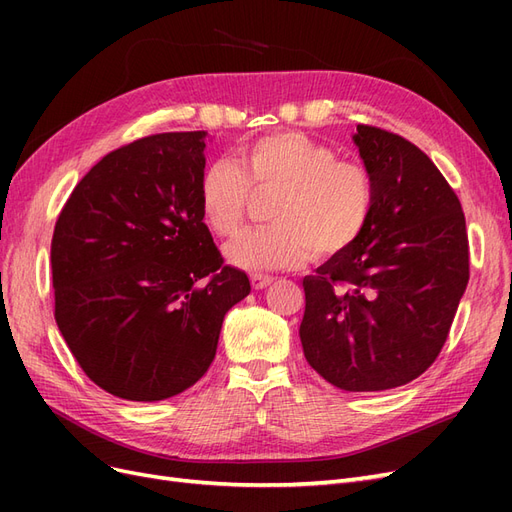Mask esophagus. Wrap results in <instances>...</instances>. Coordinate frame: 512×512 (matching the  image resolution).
<instances>
[{
	"mask_svg": "<svg viewBox=\"0 0 512 512\" xmlns=\"http://www.w3.org/2000/svg\"><path fill=\"white\" fill-rule=\"evenodd\" d=\"M250 282H252V286H254L256 290H262V288H267V286L273 282V277H271V275H265V273H252V275H250Z\"/></svg>",
	"mask_w": 512,
	"mask_h": 512,
	"instance_id": "34e87169",
	"label": "esophagus"
}]
</instances>
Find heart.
Masks as SVG:
<instances>
[{
  "mask_svg": "<svg viewBox=\"0 0 512 512\" xmlns=\"http://www.w3.org/2000/svg\"><path fill=\"white\" fill-rule=\"evenodd\" d=\"M254 194H275L273 224L247 230L226 247L232 265L247 271L342 256L363 237L376 207V183L365 164L339 160L331 145L292 130L243 145L239 164L218 160L203 170L198 198L213 235H237Z\"/></svg>",
  "mask_w": 512,
  "mask_h": 512,
  "instance_id": "1",
  "label": "heart"
}]
</instances>
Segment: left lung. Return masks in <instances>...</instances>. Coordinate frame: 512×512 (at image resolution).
Returning <instances> with one entry per match:
<instances>
[{
  "mask_svg": "<svg viewBox=\"0 0 512 512\" xmlns=\"http://www.w3.org/2000/svg\"><path fill=\"white\" fill-rule=\"evenodd\" d=\"M376 183L363 237L303 280L307 363L342 391H386L423 374L470 280L466 218L438 166L408 138L359 123Z\"/></svg>",
  "mask_w": 512,
  "mask_h": 512,
  "instance_id": "obj_1",
  "label": "left lung"
}]
</instances>
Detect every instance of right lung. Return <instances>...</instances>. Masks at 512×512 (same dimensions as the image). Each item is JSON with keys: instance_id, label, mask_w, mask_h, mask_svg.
<instances>
[{"instance_id": "1", "label": "right lung", "mask_w": 512, "mask_h": 512, "mask_svg": "<svg viewBox=\"0 0 512 512\" xmlns=\"http://www.w3.org/2000/svg\"><path fill=\"white\" fill-rule=\"evenodd\" d=\"M207 132L138 138L76 183L55 222V320L100 389L160 401L215 359L228 309L250 280L203 222L198 181Z\"/></svg>"}]
</instances>
